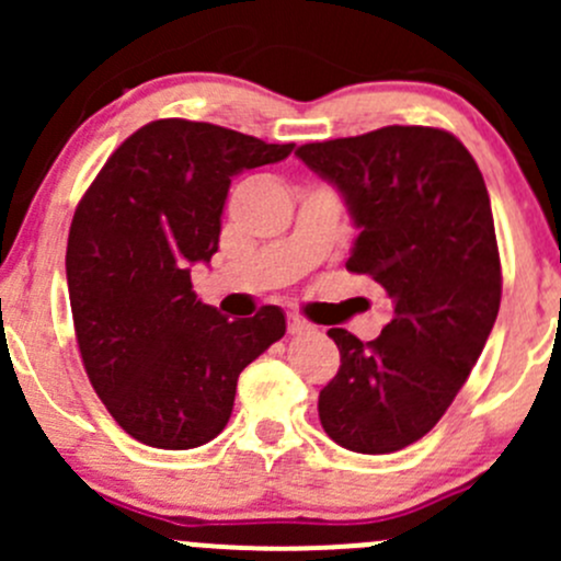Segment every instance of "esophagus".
<instances>
[{
	"mask_svg": "<svg viewBox=\"0 0 561 561\" xmlns=\"http://www.w3.org/2000/svg\"><path fill=\"white\" fill-rule=\"evenodd\" d=\"M287 331H290V333H307V331H312V322L304 320L301 314L290 312V314H287Z\"/></svg>",
	"mask_w": 561,
	"mask_h": 561,
	"instance_id": "34e87169",
	"label": "esophagus"
}]
</instances>
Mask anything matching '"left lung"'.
Instances as JSON below:
<instances>
[{
	"label": "left lung",
	"mask_w": 561,
	"mask_h": 561,
	"mask_svg": "<svg viewBox=\"0 0 561 561\" xmlns=\"http://www.w3.org/2000/svg\"><path fill=\"white\" fill-rule=\"evenodd\" d=\"M342 192L355 228L347 271L388 293L375 342L331 328L342 366L320 390L328 437L355 454H393L426 437L485 347L502 298L489 190L456 135L390 127L296 151Z\"/></svg>",
	"instance_id": "1"
}]
</instances>
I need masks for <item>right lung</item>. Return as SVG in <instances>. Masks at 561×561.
I'll return each instance as SVG.
<instances>
[{
  "label": "right lung",
  "mask_w": 561,
  "mask_h": 561,
  "mask_svg": "<svg viewBox=\"0 0 561 561\" xmlns=\"http://www.w3.org/2000/svg\"><path fill=\"white\" fill-rule=\"evenodd\" d=\"M208 122L160 118L129 135L76 208L67 290L89 382L138 443L190 450L230 421L239 375L285 336V312L228 320L197 301L190 265L219 247L230 179L285 160Z\"/></svg>",
  "instance_id": "right-lung-1"
}]
</instances>
